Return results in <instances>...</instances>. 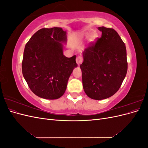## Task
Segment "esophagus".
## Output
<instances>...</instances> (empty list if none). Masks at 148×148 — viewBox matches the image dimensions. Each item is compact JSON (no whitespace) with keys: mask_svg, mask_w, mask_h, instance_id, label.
<instances>
[{"mask_svg":"<svg viewBox=\"0 0 148 148\" xmlns=\"http://www.w3.org/2000/svg\"><path fill=\"white\" fill-rule=\"evenodd\" d=\"M76 62H77V63L79 65L80 64H82V62H83V57L81 56H78L77 57V59H76Z\"/></svg>","mask_w":148,"mask_h":148,"instance_id":"obj_1","label":"esophagus"}]
</instances>
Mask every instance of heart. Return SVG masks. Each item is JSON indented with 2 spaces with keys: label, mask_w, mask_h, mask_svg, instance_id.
Masks as SVG:
<instances>
[{
  "label": "heart",
  "mask_w": 148,
  "mask_h": 148,
  "mask_svg": "<svg viewBox=\"0 0 148 148\" xmlns=\"http://www.w3.org/2000/svg\"><path fill=\"white\" fill-rule=\"evenodd\" d=\"M89 34H90V33L89 32H86V33H82L81 35H80V36H81L82 38H87L89 36ZM97 38V34L94 33H92L90 36H89V41H90L91 42H94L96 40Z\"/></svg>",
  "instance_id": "1"
}]
</instances>
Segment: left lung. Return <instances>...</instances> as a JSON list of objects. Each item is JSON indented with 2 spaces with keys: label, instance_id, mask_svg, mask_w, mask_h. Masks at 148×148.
<instances>
[{
  "label": "left lung",
  "instance_id": "left-lung-1",
  "mask_svg": "<svg viewBox=\"0 0 148 148\" xmlns=\"http://www.w3.org/2000/svg\"><path fill=\"white\" fill-rule=\"evenodd\" d=\"M101 38L83 52L80 65L83 89L95 100L107 99L117 92L127 75L128 63L125 44L117 31L98 27Z\"/></svg>",
  "mask_w": 148,
  "mask_h": 148
}]
</instances>
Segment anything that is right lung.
I'll use <instances>...</instances> for the list:
<instances>
[{
  "instance_id": "add662e5",
  "label": "right lung",
  "mask_w": 148,
  "mask_h": 148,
  "mask_svg": "<svg viewBox=\"0 0 148 148\" xmlns=\"http://www.w3.org/2000/svg\"><path fill=\"white\" fill-rule=\"evenodd\" d=\"M66 32L61 28H42L26 43L22 61V73L36 95L57 99L64 95L70 75L78 66L76 56L64 53Z\"/></svg>"
}]
</instances>
